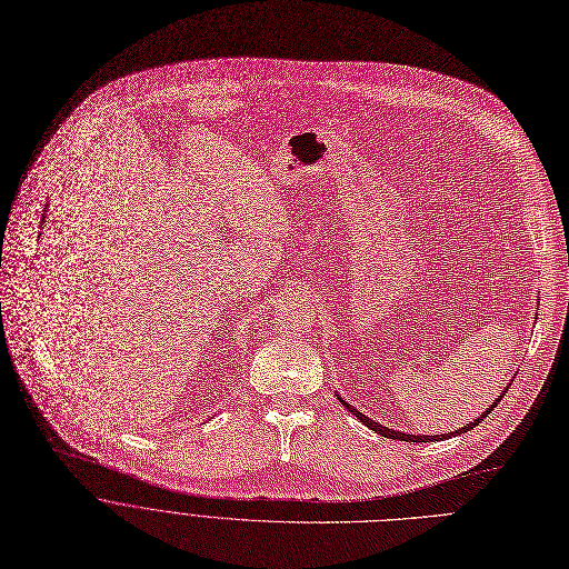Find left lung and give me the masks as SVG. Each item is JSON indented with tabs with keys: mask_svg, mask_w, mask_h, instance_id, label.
Masks as SVG:
<instances>
[{
	"mask_svg": "<svg viewBox=\"0 0 569 569\" xmlns=\"http://www.w3.org/2000/svg\"><path fill=\"white\" fill-rule=\"evenodd\" d=\"M507 392V390H505ZM505 392L500 395V399L505 397ZM500 399L498 401H493V406H489L476 421H471V423H467L465 428H460V430H456V432H448V435H426V437H421V435H406V432H397V430H392V428H386V426H381V423H377V421H372L370 417H366V415H361L355 406H350V403H346L343 399H340V403H343L352 415H357L368 428H372L375 432H379V435H383V437H388V439H401V441H430V439H446V437H456V435H462V432H467V430H471V428H476L480 421H485V417H489V412L500 403Z\"/></svg>",
	"mask_w": 569,
	"mask_h": 569,
	"instance_id": "1",
	"label": "left lung"
}]
</instances>
